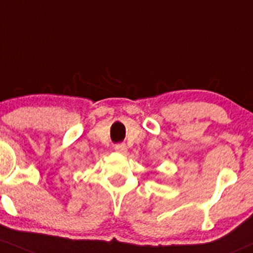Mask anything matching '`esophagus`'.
Instances as JSON below:
<instances>
[{
	"mask_svg": "<svg viewBox=\"0 0 253 253\" xmlns=\"http://www.w3.org/2000/svg\"><path fill=\"white\" fill-rule=\"evenodd\" d=\"M115 150L119 151V153H122V154H126L127 153V147L126 144H116L115 145Z\"/></svg>",
	"mask_w": 253,
	"mask_h": 253,
	"instance_id": "34e87169",
	"label": "esophagus"
}]
</instances>
